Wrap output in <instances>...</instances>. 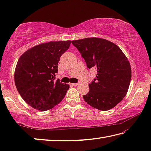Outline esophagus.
Returning a JSON list of instances; mask_svg holds the SVG:
<instances>
[{"instance_id":"obj_1","label":"esophagus","mask_w":151,"mask_h":151,"mask_svg":"<svg viewBox=\"0 0 151 151\" xmlns=\"http://www.w3.org/2000/svg\"><path fill=\"white\" fill-rule=\"evenodd\" d=\"M78 85V83H70V85L71 86H77Z\"/></svg>"}]
</instances>
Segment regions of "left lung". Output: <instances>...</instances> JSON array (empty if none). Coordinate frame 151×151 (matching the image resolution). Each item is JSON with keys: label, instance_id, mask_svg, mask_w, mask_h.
<instances>
[{"label": "left lung", "instance_id": "obj_1", "mask_svg": "<svg viewBox=\"0 0 151 151\" xmlns=\"http://www.w3.org/2000/svg\"><path fill=\"white\" fill-rule=\"evenodd\" d=\"M88 68H95L96 78L83 99L101 111L114 108L126 96L131 79V65L118 46L106 39L86 38L71 41Z\"/></svg>", "mask_w": 151, "mask_h": 151}]
</instances>
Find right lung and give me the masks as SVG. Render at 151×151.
I'll return each mask as SVG.
<instances>
[{"instance_id": "add662e5", "label": "right lung", "mask_w": 151, "mask_h": 151, "mask_svg": "<svg viewBox=\"0 0 151 151\" xmlns=\"http://www.w3.org/2000/svg\"><path fill=\"white\" fill-rule=\"evenodd\" d=\"M70 40L41 43L20 56L14 70V83L23 100L33 109L46 111L60 103L69 85L55 81L60 57Z\"/></svg>"}]
</instances>
